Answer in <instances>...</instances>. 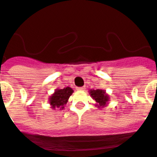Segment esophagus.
Returning a JSON list of instances; mask_svg holds the SVG:
<instances>
[{"mask_svg": "<svg viewBox=\"0 0 157 157\" xmlns=\"http://www.w3.org/2000/svg\"><path fill=\"white\" fill-rule=\"evenodd\" d=\"M78 91H85V87H78Z\"/></svg>", "mask_w": 157, "mask_h": 157, "instance_id": "esophagus-1", "label": "esophagus"}]
</instances>
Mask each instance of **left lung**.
I'll use <instances>...</instances> for the list:
<instances>
[{"instance_id": "8db88e82", "label": "left lung", "mask_w": 157, "mask_h": 157, "mask_svg": "<svg viewBox=\"0 0 157 157\" xmlns=\"http://www.w3.org/2000/svg\"><path fill=\"white\" fill-rule=\"evenodd\" d=\"M89 94L92 99L96 101V106L99 109L107 106L109 101V96L106 93V91L101 89H91L89 91Z\"/></svg>"}]
</instances>
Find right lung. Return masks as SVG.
Instances as JSON below:
<instances>
[{"instance_id": "1", "label": "right lung", "mask_w": 157, "mask_h": 157, "mask_svg": "<svg viewBox=\"0 0 157 157\" xmlns=\"http://www.w3.org/2000/svg\"><path fill=\"white\" fill-rule=\"evenodd\" d=\"M73 92L74 90L70 86L64 87L63 89H56L53 94H52L48 99V102L51 105V108L54 110L63 109Z\"/></svg>"}]
</instances>
